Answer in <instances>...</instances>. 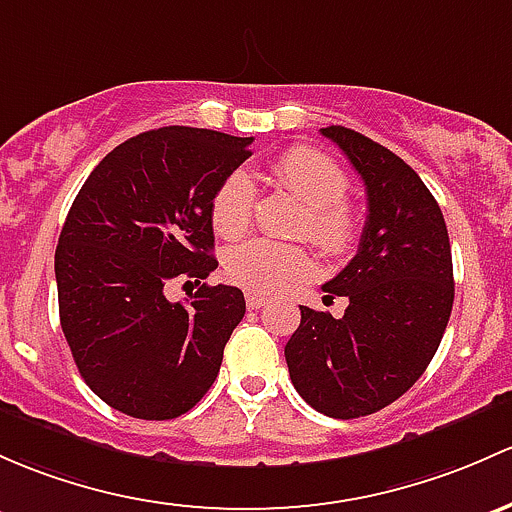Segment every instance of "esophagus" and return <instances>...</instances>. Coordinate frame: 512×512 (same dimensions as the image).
<instances>
[{
  "instance_id": "esophagus-1",
  "label": "esophagus",
  "mask_w": 512,
  "mask_h": 512,
  "mask_svg": "<svg viewBox=\"0 0 512 512\" xmlns=\"http://www.w3.org/2000/svg\"><path fill=\"white\" fill-rule=\"evenodd\" d=\"M267 301H270V297H265V294H255V292L245 294V304H247V309H250V311L252 309H262Z\"/></svg>"
}]
</instances>
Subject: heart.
Returning a JSON list of instances; mask_svg holds the SVG:
<instances>
[{"label": "heart", "instance_id": "1", "mask_svg": "<svg viewBox=\"0 0 512 512\" xmlns=\"http://www.w3.org/2000/svg\"><path fill=\"white\" fill-rule=\"evenodd\" d=\"M274 174L306 206L301 225L306 235L326 252L341 257L358 240V215L343 198L348 174L311 147H294L274 161ZM255 186L245 171L235 169L220 181L211 198V223L223 238H238L250 228ZM225 274L233 284L255 294H272L314 270L309 250L294 242L252 238L225 255Z\"/></svg>", "mask_w": 512, "mask_h": 512}]
</instances>
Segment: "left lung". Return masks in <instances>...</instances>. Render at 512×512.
<instances>
[{
	"label": "left lung",
	"mask_w": 512,
	"mask_h": 512,
	"mask_svg": "<svg viewBox=\"0 0 512 512\" xmlns=\"http://www.w3.org/2000/svg\"><path fill=\"white\" fill-rule=\"evenodd\" d=\"M321 134L363 179L368 218L355 257L324 284L348 299L346 314L299 306L284 358L316 412L355 419L405 395L432 363L454 304V267L444 215L417 171L355 129Z\"/></svg>",
	"instance_id": "8db88e82"
}]
</instances>
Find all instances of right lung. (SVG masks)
<instances>
[{
	"label": "right lung",
	"mask_w": 512,
	"mask_h": 512,
	"mask_svg": "<svg viewBox=\"0 0 512 512\" xmlns=\"http://www.w3.org/2000/svg\"><path fill=\"white\" fill-rule=\"evenodd\" d=\"M250 144L149 129L95 166L68 211L56 247L61 328L90 390L129 417H181L218 378L245 297L203 282L218 267L211 198ZM174 278L199 284L186 305L165 299Z\"/></svg>",
	"instance_id": "add662e5"
}]
</instances>
